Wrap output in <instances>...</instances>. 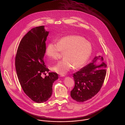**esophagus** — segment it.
<instances>
[{"instance_id": "34e87169", "label": "esophagus", "mask_w": 125, "mask_h": 125, "mask_svg": "<svg viewBox=\"0 0 125 125\" xmlns=\"http://www.w3.org/2000/svg\"><path fill=\"white\" fill-rule=\"evenodd\" d=\"M60 77H64V76H65V75H64L63 74H60Z\"/></svg>"}]
</instances>
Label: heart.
<instances>
[{
    "label": "heart",
    "instance_id": "b5f03b06",
    "mask_svg": "<svg viewBox=\"0 0 125 125\" xmlns=\"http://www.w3.org/2000/svg\"><path fill=\"white\" fill-rule=\"evenodd\" d=\"M92 46L90 42L82 36L71 35L60 39L57 43L48 44L45 52L48 57L57 60L61 52H64L63 60L51 67L53 71L64 74L73 67L77 69L83 66L92 53Z\"/></svg>",
    "mask_w": 125,
    "mask_h": 125
}]
</instances>
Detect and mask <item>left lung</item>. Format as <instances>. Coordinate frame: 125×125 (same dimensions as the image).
Segmentation results:
<instances>
[{
  "instance_id": "1",
  "label": "left lung",
  "mask_w": 125,
  "mask_h": 125,
  "mask_svg": "<svg viewBox=\"0 0 125 125\" xmlns=\"http://www.w3.org/2000/svg\"><path fill=\"white\" fill-rule=\"evenodd\" d=\"M100 56L95 57L91 63L73 74L75 82L71 91L72 98L77 102H83L94 97L100 91L106 74L107 65L102 62L100 65L94 64Z\"/></svg>"
}]
</instances>
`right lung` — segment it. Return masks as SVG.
Returning a JSON list of instances; mask_svg holds the SVG:
<instances>
[{
    "mask_svg": "<svg viewBox=\"0 0 125 125\" xmlns=\"http://www.w3.org/2000/svg\"><path fill=\"white\" fill-rule=\"evenodd\" d=\"M48 34L43 26L31 29L21 41L15 56V69L20 85L24 93L38 103L50 98L53 83L58 79V74L54 72L42 77L49 71L43 61Z\"/></svg>",
    "mask_w": 125,
    "mask_h": 125,
    "instance_id": "obj_1",
    "label": "right lung"
}]
</instances>
